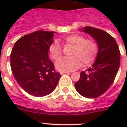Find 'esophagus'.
Segmentation results:
<instances>
[{
  "label": "esophagus",
  "mask_w": 127,
  "mask_h": 127,
  "mask_svg": "<svg viewBox=\"0 0 127 127\" xmlns=\"http://www.w3.org/2000/svg\"><path fill=\"white\" fill-rule=\"evenodd\" d=\"M61 75H63V74H66V73H69V72L67 71H61L60 72Z\"/></svg>",
  "instance_id": "esophagus-1"
}]
</instances>
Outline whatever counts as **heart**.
Masks as SVG:
<instances>
[{
    "label": "heart",
    "instance_id": "heart-1",
    "mask_svg": "<svg viewBox=\"0 0 127 127\" xmlns=\"http://www.w3.org/2000/svg\"><path fill=\"white\" fill-rule=\"evenodd\" d=\"M64 44L73 46L70 52L71 57L61 58L62 50L57 42H54L48 48L49 55L56 63V68L62 71H70L79 68L82 63L83 66H87L93 63L95 61L98 46L94 39H86L81 34H70L63 39Z\"/></svg>",
    "mask_w": 127,
    "mask_h": 127
}]
</instances>
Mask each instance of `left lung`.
<instances>
[{
	"label": "left lung",
	"instance_id": "obj_1",
	"mask_svg": "<svg viewBox=\"0 0 127 127\" xmlns=\"http://www.w3.org/2000/svg\"><path fill=\"white\" fill-rule=\"evenodd\" d=\"M80 30L95 40L98 52L88 71L80 73L75 87L83 96L96 98L105 93L114 80L120 66V50L115 39L106 32L91 26Z\"/></svg>",
	"mask_w": 127,
	"mask_h": 127
}]
</instances>
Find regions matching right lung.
I'll return each instance as SVG.
<instances>
[{
    "label": "right lung",
    "mask_w": 127,
    "mask_h": 127,
    "mask_svg": "<svg viewBox=\"0 0 127 127\" xmlns=\"http://www.w3.org/2000/svg\"><path fill=\"white\" fill-rule=\"evenodd\" d=\"M56 32L39 31L15 42L11 53V68L21 88L31 95L44 96L58 84L61 75L55 71L48 48Z\"/></svg>",
    "instance_id": "right-lung-1"
}]
</instances>
